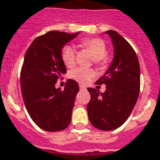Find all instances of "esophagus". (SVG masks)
<instances>
[{"mask_svg": "<svg viewBox=\"0 0 160 160\" xmlns=\"http://www.w3.org/2000/svg\"><path fill=\"white\" fill-rule=\"evenodd\" d=\"M79 88H80V90H85L86 89V87H85L84 85L80 84L79 85Z\"/></svg>", "mask_w": 160, "mask_h": 160, "instance_id": "1", "label": "esophagus"}]
</instances>
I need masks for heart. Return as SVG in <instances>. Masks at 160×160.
Returning a JSON list of instances; mask_svg holds the SVG:
<instances>
[{
  "label": "heart",
  "mask_w": 160,
  "mask_h": 160,
  "mask_svg": "<svg viewBox=\"0 0 160 160\" xmlns=\"http://www.w3.org/2000/svg\"><path fill=\"white\" fill-rule=\"evenodd\" d=\"M81 46L89 50L93 55L94 64L100 69H105L109 64V60L106 56L107 48L106 44L99 38H88L81 41ZM62 58L64 64L67 67H73L76 62V50L72 45H65L62 50ZM71 78L75 81L86 83L94 76L93 69L86 67H78L72 70L69 74Z\"/></svg>",
  "instance_id": "1"
}]
</instances>
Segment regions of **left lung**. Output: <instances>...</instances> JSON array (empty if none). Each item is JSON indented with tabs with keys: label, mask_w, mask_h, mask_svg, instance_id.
<instances>
[{
	"label": "left lung",
	"mask_w": 160,
	"mask_h": 160,
	"mask_svg": "<svg viewBox=\"0 0 160 160\" xmlns=\"http://www.w3.org/2000/svg\"><path fill=\"white\" fill-rule=\"evenodd\" d=\"M114 47L111 65L96 84L106 90L88 88L91 98L87 105L91 124L102 131H112L127 121L135 106L140 91V67L131 44L114 30H108Z\"/></svg>",
	"instance_id": "8db88e82"
}]
</instances>
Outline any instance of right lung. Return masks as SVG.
Instances as JSON below:
<instances>
[{
	"mask_svg": "<svg viewBox=\"0 0 160 160\" xmlns=\"http://www.w3.org/2000/svg\"><path fill=\"white\" fill-rule=\"evenodd\" d=\"M78 33L50 31L37 37L25 54L20 75L22 95L30 117L44 131L59 132L70 124L78 84L68 79L64 90L55 85L67 73L62 48Z\"/></svg>",
	"mask_w": 160,
	"mask_h": 160,
	"instance_id": "add662e5",
	"label": "right lung"
}]
</instances>
